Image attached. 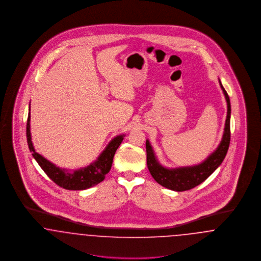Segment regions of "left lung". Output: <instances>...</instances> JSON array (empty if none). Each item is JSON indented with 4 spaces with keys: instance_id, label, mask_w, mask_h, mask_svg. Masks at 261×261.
<instances>
[{
    "instance_id": "1",
    "label": "left lung",
    "mask_w": 261,
    "mask_h": 261,
    "mask_svg": "<svg viewBox=\"0 0 261 261\" xmlns=\"http://www.w3.org/2000/svg\"><path fill=\"white\" fill-rule=\"evenodd\" d=\"M220 87L223 91L227 101V116L224 127L223 136L220 144L216 149L199 164L191 166H181L176 168H167L162 165L149 140L146 141L147 149V165L152 178L162 187L176 192H183L191 190L201 184L213 173L222 163L230 145V118H231V103L230 99L225 91L221 81L219 80Z\"/></svg>"
}]
</instances>
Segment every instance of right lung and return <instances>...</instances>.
<instances>
[{
    "instance_id": "1",
    "label": "right lung",
    "mask_w": 261,
    "mask_h": 261,
    "mask_svg": "<svg viewBox=\"0 0 261 261\" xmlns=\"http://www.w3.org/2000/svg\"><path fill=\"white\" fill-rule=\"evenodd\" d=\"M26 137L28 147L32 152L33 158L38 162L40 167L44 170V172L50 177L51 181L63 189L80 191L96 186L105 180L106 175L110 172L112 168L114 153L123 141L125 135L122 134L114 137L108 144L106 149L100 152L95 162L90 163L86 167H82L72 171L58 167L56 164L49 162L47 159L36 152L32 144L30 132V105L26 125Z\"/></svg>"
}]
</instances>
